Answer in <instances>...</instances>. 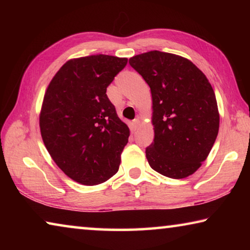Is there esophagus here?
I'll use <instances>...</instances> for the list:
<instances>
[{"instance_id": "34e87169", "label": "esophagus", "mask_w": 250, "mask_h": 250, "mask_svg": "<svg viewBox=\"0 0 250 250\" xmlns=\"http://www.w3.org/2000/svg\"><path fill=\"white\" fill-rule=\"evenodd\" d=\"M139 124H140V120H139V119L132 120V122H131V125H130L131 131H135V130H137V128L139 126Z\"/></svg>"}]
</instances>
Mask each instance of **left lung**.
<instances>
[{"label": "left lung", "mask_w": 250, "mask_h": 250, "mask_svg": "<svg viewBox=\"0 0 250 250\" xmlns=\"http://www.w3.org/2000/svg\"><path fill=\"white\" fill-rule=\"evenodd\" d=\"M149 84L154 140L146 149L150 167L171 179L193 174L216 140L219 115L208 79L191 61L151 50L129 59Z\"/></svg>", "instance_id": "left-lung-1"}]
</instances>
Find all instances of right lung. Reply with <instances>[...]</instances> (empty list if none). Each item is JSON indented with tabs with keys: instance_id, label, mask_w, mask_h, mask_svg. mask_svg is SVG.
<instances>
[{
	"instance_id": "obj_1",
	"label": "right lung",
	"mask_w": 250,
	"mask_h": 250,
	"mask_svg": "<svg viewBox=\"0 0 250 250\" xmlns=\"http://www.w3.org/2000/svg\"><path fill=\"white\" fill-rule=\"evenodd\" d=\"M126 62L103 54L70 59L45 92L44 145L58 167L80 184L104 183L119 170L130 131L105 91Z\"/></svg>"
}]
</instances>
